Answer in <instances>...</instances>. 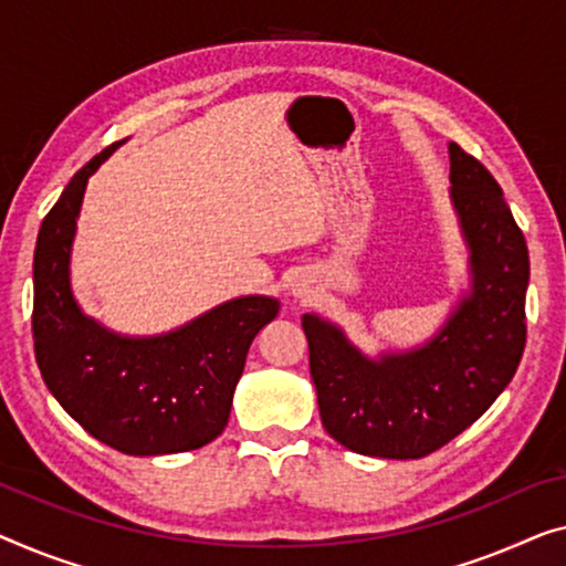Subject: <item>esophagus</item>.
<instances>
[{"instance_id":"1","label":"esophagus","mask_w":566,"mask_h":566,"mask_svg":"<svg viewBox=\"0 0 566 566\" xmlns=\"http://www.w3.org/2000/svg\"><path fill=\"white\" fill-rule=\"evenodd\" d=\"M294 292H297V294H305V290H294Z\"/></svg>"}]
</instances>
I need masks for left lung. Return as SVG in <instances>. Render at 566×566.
<instances>
[{
  "label": "left lung",
  "mask_w": 566,
  "mask_h": 566,
  "mask_svg": "<svg viewBox=\"0 0 566 566\" xmlns=\"http://www.w3.org/2000/svg\"><path fill=\"white\" fill-rule=\"evenodd\" d=\"M450 198L470 249V292L432 340L368 358L340 327L302 317L323 427L368 458L419 460L480 419L526 345L528 249L495 177L450 142Z\"/></svg>",
  "instance_id": "1"
}]
</instances>
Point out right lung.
I'll use <instances>...</instances> for the list:
<instances>
[{
	"label": "right lung",
	"instance_id": "obj_1",
	"mask_svg": "<svg viewBox=\"0 0 566 566\" xmlns=\"http://www.w3.org/2000/svg\"><path fill=\"white\" fill-rule=\"evenodd\" d=\"M73 175L40 226L32 337L48 391L91 437L124 454H172L213 442L229 424L249 345L280 300H229L172 333L126 337L83 315L71 290V247L88 177L119 147Z\"/></svg>",
	"mask_w": 566,
	"mask_h": 566
}]
</instances>
